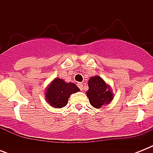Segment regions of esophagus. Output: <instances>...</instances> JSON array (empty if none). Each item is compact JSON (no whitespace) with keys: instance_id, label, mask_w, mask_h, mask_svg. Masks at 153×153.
<instances>
[{"instance_id":"1","label":"esophagus","mask_w":153,"mask_h":153,"mask_svg":"<svg viewBox=\"0 0 153 153\" xmlns=\"http://www.w3.org/2000/svg\"><path fill=\"white\" fill-rule=\"evenodd\" d=\"M77 86H79V88L81 90V91H82V89H83V84L81 83V82H79V83L77 84Z\"/></svg>"}]
</instances>
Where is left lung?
I'll use <instances>...</instances> for the list:
<instances>
[{
  "mask_svg": "<svg viewBox=\"0 0 153 153\" xmlns=\"http://www.w3.org/2000/svg\"><path fill=\"white\" fill-rule=\"evenodd\" d=\"M88 86L86 95L91 105L94 108L99 109L113 100L114 94L111 89L100 76L91 77L88 81Z\"/></svg>",
  "mask_w": 153,
  "mask_h": 153,
  "instance_id": "1",
  "label": "left lung"
}]
</instances>
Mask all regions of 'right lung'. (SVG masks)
Masks as SVG:
<instances>
[{"label": "right lung", "instance_id": "add662e5", "mask_svg": "<svg viewBox=\"0 0 153 153\" xmlns=\"http://www.w3.org/2000/svg\"><path fill=\"white\" fill-rule=\"evenodd\" d=\"M80 90L75 84L66 82L63 79H55L49 84L45 93V98L50 105L54 108L66 106L70 95Z\"/></svg>", "mask_w": 153, "mask_h": 153}]
</instances>
